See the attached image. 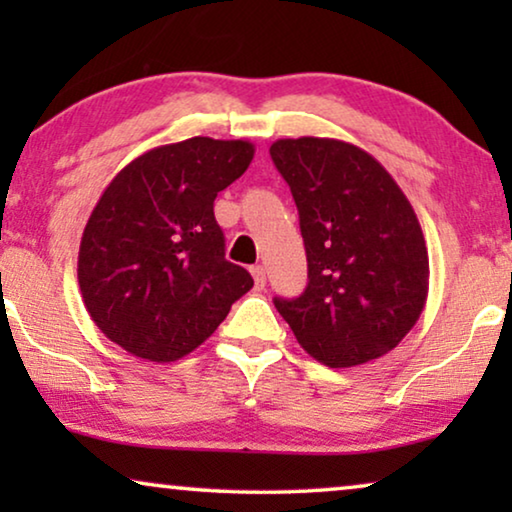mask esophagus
<instances>
[{
  "label": "esophagus",
  "instance_id": "esophagus-1",
  "mask_svg": "<svg viewBox=\"0 0 512 512\" xmlns=\"http://www.w3.org/2000/svg\"><path fill=\"white\" fill-rule=\"evenodd\" d=\"M251 277H254L256 289H263V286H265V268H263V265H251Z\"/></svg>",
  "mask_w": 512,
  "mask_h": 512
}]
</instances>
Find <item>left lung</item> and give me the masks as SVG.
<instances>
[{
	"label": "left lung",
	"instance_id": "left-lung-1",
	"mask_svg": "<svg viewBox=\"0 0 512 512\" xmlns=\"http://www.w3.org/2000/svg\"><path fill=\"white\" fill-rule=\"evenodd\" d=\"M272 163L291 188L307 286L275 298L300 347L328 368L387 354L417 324L429 254L394 177L359 146L328 137L277 139Z\"/></svg>",
	"mask_w": 512,
	"mask_h": 512
}]
</instances>
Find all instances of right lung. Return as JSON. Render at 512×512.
<instances>
[{
	"label": "right lung",
	"instance_id": "obj_1",
	"mask_svg": "<svg viewBox=\"0 0 512 512\" xmlns=\"http://www.w3.org/2000/svg\"><path fill=\"white\" fill-rule=\"evenodd\" d=\"M254 158L244 139L156 146L104 188L79 247V286L95 326L146 361H177L212 335L254 279L226 261L219 191Z\"/></svg>",
	"mask_w": 512,
	"mask_h": 512
}]
</instances>
